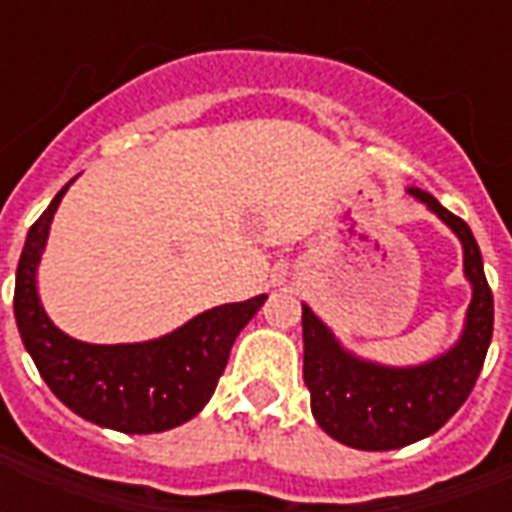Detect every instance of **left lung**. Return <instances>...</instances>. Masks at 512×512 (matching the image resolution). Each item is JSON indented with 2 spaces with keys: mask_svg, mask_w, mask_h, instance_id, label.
Segmentation results:
<instances>
[{
  "mask_svg": "<svg viewBox=\"0 0 512 512\" xmlns=\"http://www.w3.org/2000/svg\"><path fill=\"white\" fill-rule=\"evenodd\" d=\"M408 194L425 202L428 211L458 235L472 304L461 340L450 351L414 367H386L359 359L345 351L307 304H301L304 384L310 389L312 417L332 439L354 450H397L436 433L466 403L494 334V296L469 224L428 191L408 189Z\"/></svg>",
  "mask_w": 512,
  "mask_h": 512,
  "instance_id": "8db88e82",
  "label": "left lung"
}]
</instances>
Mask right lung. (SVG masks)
<instances>
[{
  "label": "right lung",
  "instance_id": "add662e5",
  "mask_svg": "<svg viewBox=\"0 0 512 512\" xmlns=\"http://www.w3.org/2000/svg\"><path fill=\"white\" fill-rule=\"evenodd\" d=\"M68 186L29 227L18 260L13 312L24 348L51 392L87 422L120 433L178 428L211 400L235 337L268 296L205 310L175 332L147 343L90 345L73 340L49 321L35 282L49 227Z\"/></svg>",
  "mask_w": 512,
  "mask_h": 512
}]
</instances>
